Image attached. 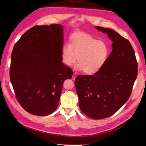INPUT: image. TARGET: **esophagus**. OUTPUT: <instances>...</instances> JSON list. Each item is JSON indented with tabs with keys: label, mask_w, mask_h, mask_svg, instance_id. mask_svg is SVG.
<instances>
[{
	"label": "esophagus",
	"mask_w": 146,
	"mask_h": 146,
	"mask_svg": "<svg viewBox=\"0 0 146 146\" xmlns=\"http://www.w3.org/2000/svg\"><path fill=\"white\" fill-rule=\"evenodd\" d=\"M76 73H73V76H72V79L74 80H75V78H76Z\"/></svg>",
	"instance_id": "34e87169"
}]
</instances>
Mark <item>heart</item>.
<instances>
[{"mask_svg": "<svg viewBox=\"0 0 146 146\" xmlns=\"http://www.w3.org/2000/svg\"><path fill=\"white\" fill-rule=\"evenodd\" d=\"M61 54L65 64L71 66L78 58L76 69L91 75L97 73L106 63L109 48L102 40L87 34H80L72 36L70 44L63 45Z\"/></svg>", "mask_w": 146, "mask_h": 146, "instance_id": "b5f03b06", "label": "heart"}]
</instances>
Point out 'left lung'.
Returning <instances> with one entry per match:
<instances>
[{"label":"left lung","mask_w":146,"mask_h":146,"mask_svg":"<svg viewBox=\"0 0 146 146\" xmlns=\"http://www.w3.org/2000/svg\"><path fill=\"white\" fill-rule=\"evenodd\" d=\"M96 29L109 36L113 41L112 51L100 70L93 75H78L75 84L80 110L98 120L112 115L129 100L138 64L129 40L111 29L100 26Z\"/></svg>","instance_id":"1"}]
</instances>
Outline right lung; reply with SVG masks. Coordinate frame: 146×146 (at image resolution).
<instances>
[{"label":"right lung","instance_id":"obj_1","mask_svg":"<svg viewBox=\"0 0 146 146\" xmlns=\"http://www.w3.org/2000/svg\"><path fill=\"white\" fill-rule=\"evenodd\" d=\"M63 32L60 24L35 26L14 46L10 80L18 102L31 114L53 112L64 81L72 77L73 71L62 62Z\"/></svg>","mask_w":146,"mask_h":146}]
</instances>
